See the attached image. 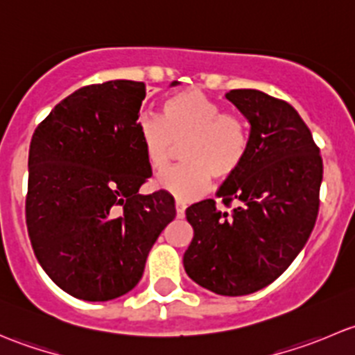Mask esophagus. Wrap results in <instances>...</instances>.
Returning a JSON list of instances; mask_svg holds the SVG:
<instances>
[{"instance_id": "34e87169", "label": "esophagus", "mask_w": 355, "mask_h": 355, "mask_svg": "<svg viewBox=\"0 0 355 355\" xmlns=\"http://www.w3.org/2000/svg\"><path fill=\"white\" fill-rule=\"evenodd\" d=\"M175 207H177V216L178 218H184V214H185V202H182V200H177V202H175Z\"/></svg>"}]
</instances>
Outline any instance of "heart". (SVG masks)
<instances>
[{
	"label": "heart",
	"instance_id": "1",
	"mask_svg": "<svg viewBox=\"0 0 355 355\" xmlns=\"http://www.w3.org/2000/svg\"><path fill=\"white\" fill-rule=\"evenodd\" d=\"M135 128L146 159L156 171L170 164L177 144H184L185 164L156 177L157 187L182 202L206 194L213 175L227 180L237 173L249 149L245 121L235 113H221L216 101L194 89L168 96L161 118L142 114Z\"/></svg>",
	"mask_w": 355,
	"mask_h": 355
}]
</instances>
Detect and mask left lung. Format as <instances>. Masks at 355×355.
<instances>
[{"label": "left lung", "instance_id": "1", "mask_svg": "<svg viewBox=\"0 0 355 355\" xmlns=\"http://www.w3.org/2000/svg\"><path fill=\"white\" fill-rule=\"evenodd\" d=\"M227 99L250 125L249 149L218 198L187 207L194 237L184 254L189 277L218 295H247L277 280L302 250L320 209L323 159L311 130L288 103L256 89Z\"/></svg>", "mask_w": 355, "mask_h": 355}]
</instances>
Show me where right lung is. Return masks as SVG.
I'll return each instance as SVG.
<instances>
[{"instance_id":"right-lung-1","label":"right lung","mask_w":355,"mask_h":355,"mask_svg":"<svg viewBox=\"0 0 355 355\" xmlns=\"http://www.w3.org/2000/svg\"><path fill=\"white\" fill-rule=\"evenodd\" d=\"M144 98V82L87 85L32 135L28 237L46 275L77 299L105 302L130 292L177 214L166 191L139 194L153 175L135 128Z\"/></svg>"}]
</instances>
